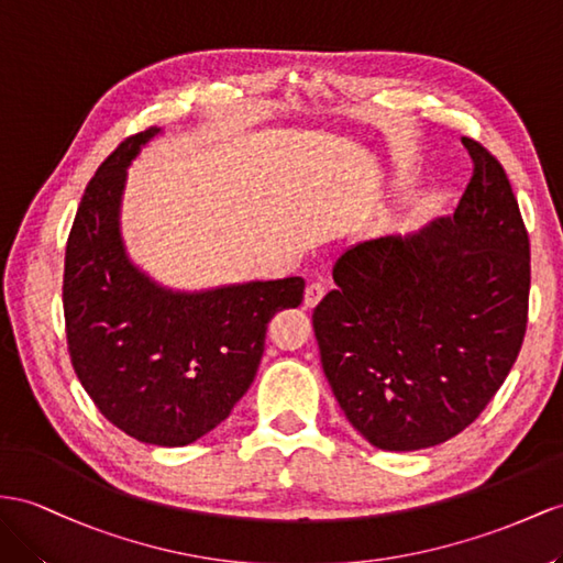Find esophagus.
<instances>
[{
  "label": "esophagus",
  "mask_w": 563,
  "mask_h": 563,
  "mask_svg": "<svg viewBox=\"0 0 563 563\" xmlns=\"http://www.w3.org/2000/svg\"><path fill=\"white\" fill-rule=\"evenodd\" d=\"M323 295H325V287L321 283H309L307 290H305V305L309 309H313L323 299Z\"/></svg>",
  "instance_id": "obj_1"
}]
</instances>
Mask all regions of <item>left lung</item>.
I'll use <instances>...</instances> for the list:
<instances>
[{
  "mask_svg": "<svg viewBox=\"0 0 563 563\" xmlns=\"http://www.w3.org/2000/svg\"><path fill=\"white\" fill-rule=\"evenodd\" d=\"M473 176L452 216L354 244L313 309L323 373L378 450L413 452L468 428L521 352L530 242L511 183L461 137Z\"/></svg>",
  "mask_w": 563,
  "mask_h": 563,
  "instance_id": "obj_1",
  "label": "left lung"
}]
</instances>
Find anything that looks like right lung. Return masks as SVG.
I'll use <instances>...</instances> for the list:
<instances>
[{
  "mask_svg": "<svg viewBox=\"0 0 563 563\" xmlns=\"http://www.w3.org/2000/svg\"><path fill=\"white\" fill-rule=\"evenodd\" d=\"M162 131L123 140L85 187L64 266L70 364L125 435L183 446L207 435L250 390L268 321L299 307L305 280H252L201 292L154 283L128 258L121 199L128 166Z\"/></svg>",
  "mask_w": 563,
  "mask_h": 563,
  "instance_id": "1",
  "label": "right lung"
}]
</instances>
